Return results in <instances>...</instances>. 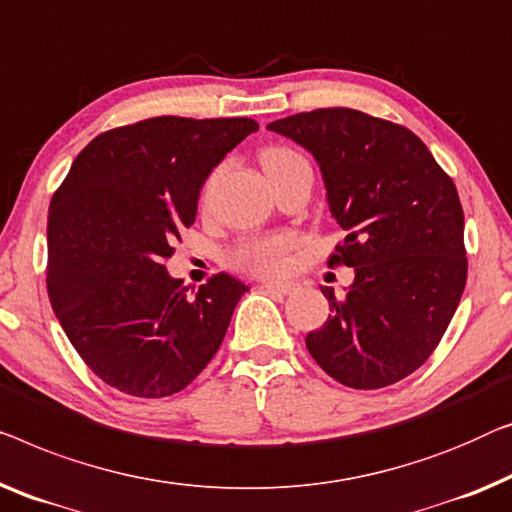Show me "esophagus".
Instances as JSON below:
<instances>
[{"mask_svg": "<svg viewBox=\"0 0 512 512\" xmlns=\"http://www.w3.org/2000/svg\"><path fill=\"white\" fill-rule=\"evenodd\" d=\"M261 288L277 295H291L295 291V284L293 281H263Z\"/></svg>", "mask_w": 512, "mask_h": 512, "instance_id": "esophagus-1", "label": "esophagus"}]
</instances>
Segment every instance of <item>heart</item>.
I'll return each instance as SVG.
<instances>
[{
  "instance_id": "b5f03b06",
  "label": "heart",
  "mask_w": 512,
  "mask_h": 512,
  "mask_svg": "<svg viewBox=\"0 0 512 512\" xmlns=\"http://www.w3.org/2000/svg\"><path fill=\"white\" fill-rule=\"evenodd\" d=\"M298 161H302L300 154L288 150V147H268V150L261 154V164L265 168V173L284 170L288 166L298 164ZM291 247H293V238H288V235L244 242L242 247L235 249L233 263L238 265V268H244L256 274H274L286 265V256Z\"/></svg>"
}]
</instances>
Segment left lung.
I'll list each match as a JSON object with an SVG mask.
<instances>
[{"label":"left lung","mask_w":512,"mask_h":512,"mask_svg":"<svg viewBox=\"0 0 512 512\" xmlns=\"http://www.w3.org/2000/svg\"><path fill=\"white\" fill-rule=\"evenodd\" d=\"M268 129L321 168L332 219L346 233L328 265L353 268L332 316L307 335L323 372L355 390L402 381L441 342L466 286L464 212L425 143L353 108H318Z\"/></svg>","instance_id":"1"}]
</instances>
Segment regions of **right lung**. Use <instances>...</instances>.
Listing matches in <instances>:
<instances>
[{"label":"right lung","mask_w":512,"mask_h":512,"mask_svg":"<svg viewBox=\"0 0 512 512\" xmlns=\"http://www.w3.org/2000/svg\"><path fill=\"white\" fill-rule=\"evenodd\" d=\"M249 117H152L96 136L48 210V295L69 342L101 381L133 397L175 395L219 351L249 291L219 274L189 298L164 261Z\"/></svg>","instance_id":"add662e5"}]
</instances>
